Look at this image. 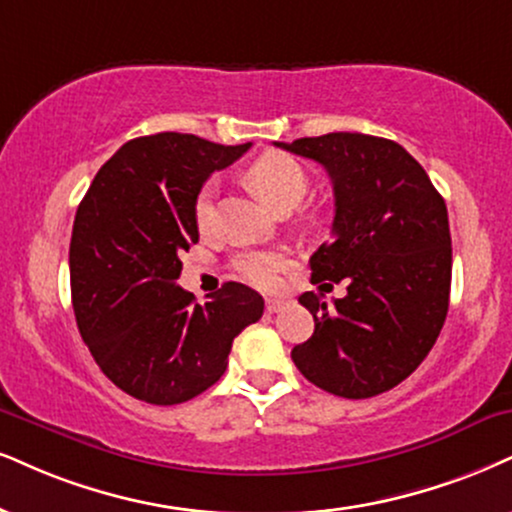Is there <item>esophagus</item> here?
Returning a JSON list of instances; mask_svg holds the SVG:
<instances>
[{"label": "esophagus", "mask_w": 512, "mask_h": 512, "mask_svg": "<svg viewBox=\"0 0 512 512\" xmlns=\"http://www.w3.org/2000/svg\"><path fill=\"white\" fill-rule=\"evenodd\" d=\"M285 304H287L285 299H277V296H270V299H266V311L268 313H277Z\"/></svg>", "instance_id": "esophagus-1"}]
</instances>
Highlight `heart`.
Instances as JSON below:
<instances>
[{"label":"heart","mask_w":512,"mask_h":512,"mask_svg":"<svg viewBox=\"0 0 512 512\" xmlns=\"http://www.w3.org/2000/svg\"><path fill=\"white\" fill-rule=\"evenodd\" d=\"M246 182L273 211L294 208L306 194V173L299 161L282 151H266L251 161L244 173ZM194 220L201 230L213 223V194L211 189H201L194 201ZM235 270L244 282L258 289H273L287 270V258L280 251H246L237 256Z\"/></svg>","instance_id":"1"}]
</instances>
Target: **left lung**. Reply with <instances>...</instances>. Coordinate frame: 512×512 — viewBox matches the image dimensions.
Listing matches in <instances>:
<instances>
[{
  "mask_svg": "<svg viewBox=\"0 0 512 512\" xmlns=\"http://www.w3.org/2000/svg\"><path fill=\"white\" fill-rule=\"evenodd\" d=\"M277 147L318 161L332 178V239L311 256V282H349L327 308L306 292L311 339L292 361L315 387L370 399L406 380L437 342L451 292L449 213L425 168L401 144L361 132Z\"/></svg>",
  "mask_w": 512,
  "mask_h": 512,
  "instance_id": "1",
  "label": "left lung"
}]
</instances>
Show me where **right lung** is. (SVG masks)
Masks as SVG:
<instances>
[{
  "instance_id": "obj_1",
  "label": "right lung",
  "mask_w": 512,
  "mask_h": 512,
  "mask_svg": "<svg viewBox=\"0 0 512 512\" xmlns=\"http://www.w3.org/2000/svg\"><path fill=\"white\" fill-rule=\"evenodd\" d=\"M249 147L182 132L137 137L80 201L68 251L75 320L104 375L135 399L175 406L213 387L237 334L263 315V296L239 282L206 304L178 285L180 254L199 242L201 185Z\"/></svg>"
}]
</instances>
